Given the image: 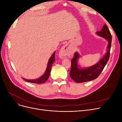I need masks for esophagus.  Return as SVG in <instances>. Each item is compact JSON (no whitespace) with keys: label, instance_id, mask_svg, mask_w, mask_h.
<instances>
[{"label":"esophagus","instance_id":"34e87169","mask_svg":"<svg viewBox=\"0 0 122 122\" xmlns=\"http://www.w3.org/2000/svg\"><path fill=\"white\" fill-rule=\"evenodd\" d=\"M69 48L67 45H65L62 47L60 51V56L61 58H64L65 57H66L67 56H68L69 55Z\"/></svg>","mask_w":122,"mask_h":122}]
</instances>
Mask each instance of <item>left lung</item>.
<instances>
[{
  "mask_svg": "<svg viewBox=\"0 0 122 122\" xmlns=\"http://www.w3.org/2000/svg\"><path fill=\"white\" fill-rule=\"evenodd\" d=\"M97 34L99 36H102L108 40V45L107 46V51L97 64L92 67L86 69L78 68L77 61H78L79 55L78 53L75 52L73 58L71 60L70 76L71 78L76 82H84L96 79L100 74L107 62L108 61L112 45V36L106 24L103 25L101 30L97 31Z\"/></svg>",
  "mask_w": 122,
  "mask_h": 122,
  "instance_id": "left-lung-1",
  "label": "left lung"
}]
</instances>
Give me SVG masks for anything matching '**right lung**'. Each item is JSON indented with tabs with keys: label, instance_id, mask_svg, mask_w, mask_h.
<instances>
[{
	"label": "right lung",
	"instance_id": "right-lung-1",
	"mask_svg": "<svg viewBox=\"0 0 122 122\" xmlns=\"http://www.w3.org/2000/svg\"><path fill=\"white\" fill-rule=\"evenodd\" d=\"M55 52H54V53L52 55V56H51V57L50 58L49 61H48V62L46 70L43 75L41 76L40 78H39L38 79H36L27 80V79H24L23 78H22L24 79V80L26 81H27V82H31V83H34L41 84V83H44L45 82H46L47 80L48 79L49 77L50 76L52 65H53L54 61H55Z\"/></svg>",
	"mask_w": 122,
	"mask_h": 122
}]
</instances>
